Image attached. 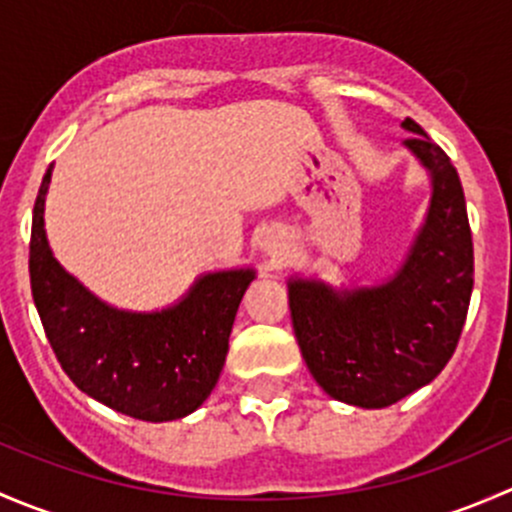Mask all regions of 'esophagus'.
<instances>
[{"mask_svg": "<svg viewBox=\"0 0 512 512\" xmlns=\"http://www.w3.org/2000/svg\"><path fill=\"white\" fill-rule=\"evenodd\" d=\"M262 255L270 262H282L289 255V242L282 230H267L260 240Z\"/></svg>", "mask_w": 512, "mask_h": 512, "instance_id": "esophagus-1", "label": "esophagus"}]
</instances>
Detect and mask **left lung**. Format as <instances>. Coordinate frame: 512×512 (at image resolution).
Listing matches in <instances>:
<instances>
[{"mask_svg": "<svg viewBox=\"0 0 512 512\" xmlns=\"http://www.w3.org/2000/svg\"><path fill=\"white\" fill-rule=\"evenodd\" d=\"M404 146L431 173V205L406 262L374 287L332 289L289 280L294 337L314 381L332 399L384 409L436 379L466 324L473 240L461 178L416 121Z\"/></svg>", "mask_w": 512, "mask_h": 512, "instance_id": "8db88e82", "label": "left lung"}]
</instances>
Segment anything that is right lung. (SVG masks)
<instances>
[{"label":"right lung","instance_id":"obj_1","mask_svg":"<svg viewBox=\"0 0 512 512\" xmlns=\"http://www.w3.org/2000/svg\"><path fill=\"white\" fill-rule=\"evenodd\" d=\"M34 203L29 277L36 312L61 369L91 399L138 421L193 414L223 371L232 322L255 270L203 275L178 304L138 314L108 307L51 255L44 195Z\"/></svg>","mask_w":512,"mask_h":512}]
</instances>
